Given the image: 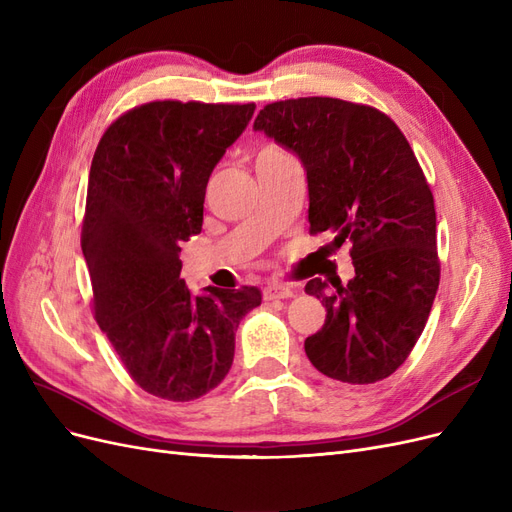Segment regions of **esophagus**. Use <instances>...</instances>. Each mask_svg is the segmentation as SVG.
Here are the masks:
<instances>
[{
  "instance_id": "1",
  "label": "esophagus",
  "mask_w": 512,
  "mask_h": 512,
  "mask_svg": "<svg viewBox=\"0 0 512 512\" xmlns=\"http://www.w3.org/2000/svg\"><path fill=\"white\" fill-rule=\"evenodd\" d=\"M290 296H294L292 288L279 284V281H273V284L264 286V290H262L264 301H277V298H290Z\"/></svg>"
}]
</instances>
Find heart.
<instances>
[{
	"label": "heart",
	"instance_id": "obj_1",
	"mask_svg": "<svg viewBox=\"0 0 512 512\" xmlns=\"http://www.w3.org/2000/svg\"><path fill=\"white\" fill-rule=\"evenodd\" d=\"M277 156H286V154L279 152V150H273V148H267V150H262L258 154V161H264V158H277Z\"/></svg>",
	"mask_w": 512,
	"mask_h": 512
}]
</instances>
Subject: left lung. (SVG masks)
<instances>
[{"label": "left lung", "instance_id": "1", "mask_svg": "<svg viewBox=\"0 0 512 512\" xmlns=\"http://www.w3.org/2000/svg\"><path fill=\"white\" fill-rule=\"evenodd\" d=\"M254 129L303 161L309 233L351 243L347 286H305L326 307L307 358L343 383L390 377L424 332L440 281L434 197L407 137L373 105L334 97L267 103Z\"/></svg>", "mask_w": 512, "mask_h": 512}]
</instances>
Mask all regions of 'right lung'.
<instances>
[{"label":"right lung","mask_w":512,"mask_h":512,"mask_svg":"<svg viewBox=\"0 0 512 512\" xmlns=\"http://www.w3.org/2000/svg\"><path fill=\"white\" fill-rule=\"evenodd\" d=\"M254 103L150 101L101 135L82 220L93 313L129 377L156 398L188 402L226 377L235 330L260 290L190 296L180 243L201 233L211 171L248 127Z\"/></svg>","instance_id":"1"}]
</instances>
